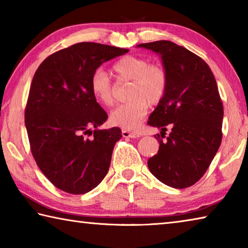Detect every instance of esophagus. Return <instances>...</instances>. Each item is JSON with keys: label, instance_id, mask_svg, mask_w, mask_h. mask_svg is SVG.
I'll list each match as a JSON object with an SVG mask.
<instances>
[{"label": "esophagus", "instance_id": "1", "mask_svg": "<svg viewBox=\"0 0 248 248\" xmlns=\"http://www.w3.org/2000/svg\"><path fill=\"white\" fill-rule=\"evenodd\" d=\"M123 136L124 138H139L142 134L137 131H130V130H123Z\"/></svg>", "mask_w": 248, "mask_h": 248}]
</instances>
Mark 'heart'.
<instances>
[{
	"instance_id": "b5f03b06",
	"label": "heart",
	"mask_w": 248,
	"mask_h": 248,
	"mask_svg": "<svg viewBox=\"0 0 248 248\" xmlns=\"http://www.w3.org/2000/svg\"><path fill=\"white\" fill-rule=\"evenodd\" d=\"M112 73L118 82L130 81L127 103L119 105L110 114V121L124 129L133 130L143 120L149 104L157 105L169 91L170 75L162 64L150 63L148 59L125 56L112 65ZM90 89L93 97L104 106L115 103V84L103 70L92 74Z\"/></svg>"
}]
</instances>
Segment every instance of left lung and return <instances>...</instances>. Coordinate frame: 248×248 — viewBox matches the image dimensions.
<instances>
[{
    "instance_id": "1",
    "label": "left lung",
    "mask_w": 248,
    "mask_h": 248,
    "mask_svg": "<svg viewBox=\"0 0 248 248\" xmlns=\"http://www.w3.org/2000/svg\"><path fill=\"white\" fill-rule=\"evenodd\" d=\"M139 47L161 54L170 75L169 91L148 121L161 130L154 136L159 148L149 158L150 171L167 186L190 187L207 171L222 141L223 103L215 75L199 56L171 41Z\"/></svg>"
}]
</instances>
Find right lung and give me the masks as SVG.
<instances>
[{
	"mask_svg": "<svg viewBox=\"0 0 248 248\" xmlns=\"http://www.w3.org/2000/svg\"><path fill=\"white\" fill-rule=\"evenodd\" d=\"M128 51L78 43L50 54L33 75L25 108L29 145L40 170L62 191L86 194L107 174L123 134L118 127L96 129L108 116L92 95L90 81L103 62Z\"/></svg>",
	"mask_w": 248,
	"mask_h": 248,
	"instance_id": "right-lung-1",
	"label": "right lung"
}]
</instances>
